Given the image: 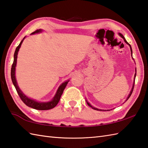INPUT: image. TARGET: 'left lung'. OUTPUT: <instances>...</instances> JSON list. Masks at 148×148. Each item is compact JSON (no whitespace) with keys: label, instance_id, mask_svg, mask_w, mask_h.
I'll return each instance as SVG.
<instances>
[{"label":"left lung","instance_id":"8db88e82","mask_svg":"<svg viewBox=\"0 0 148 148\" xmlns=\"http://www.w3.org/2000/svg\"><path fill=\"white\" fill-rule=\"evenodd\" d=\"M118 34H119V36H121L123 39V40H124V41L126 42L128 45H129V46H130V51H131V55H132V47H131V46H130V45L129 43H128L127 40H126V39H125V38L124 37V36L122 35V34H121V33H118ZM133 60H134V58H133ZM136 73H135V75H134V83H133V86H132V90H131V91H130V93H129V95H128V97H127V99H126V100H125V102L127 101V100L129 99V97L131 96V94L132 93V92H133V90H134V84H135V79H136ZM86 103H87V104L88 105L90 108H92L93 109H95V110H97V111H106V110H103V109H98V108H94L93 106H92V105L90 104V103L87 101V100H86ZM107 111H110V110H107Z\"/></svg>","mask_w":148,"mask_h":148}]
</instances>
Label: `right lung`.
Wrapping results in <instances>:
<instances>
[{
  "instance_id": "1",
  "label": "right lung",
  "mask_w": 148,
  "mask_h": 148,
  "mask_svg": "<svg viewBox=\"0 0 148 148\" xmlns=\"http://www.w3.org/2000/svg\"><path fill=\"white\" fill-rule=\"evenodd\" d=\"M42 31H43L42 29L37 30L35 31V32H34L31 34V35H33V34H35L41 33ZM25 37L23 39V40L20 42V45L18 46V47L16 48V50H15V52L14 54V61H13V64L12 65L11 71V76L12 82L13 83L15 88L17 91L18 95L20 97V99H21L22 101L24 102V103H25L27 106L37 110H49V109H53L58 104L62 93L64 92V90L66 86H67L69 80L65 81V82L62 83L60 85L57 91H56L54 97H53L51 100H50V101H48V102H38L36 100L29 98V97H28L26 95H25L23 92L20 90V88H19L16 79V76H15V71H16V63H17V57H18V53L19 51V49H20V47L21 46V44L23 42V40L25 39Z\"/></svg>"
}]
</instances>
